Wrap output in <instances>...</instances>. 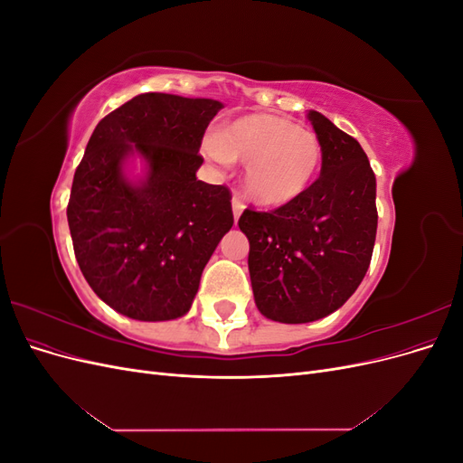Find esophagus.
I'll use <instances>...</instances> for the list:
<instances>
[{"instance_id":"esophagus-1","label":"esophagus","mask_w":463,"mask_h":463,"mask_svg":"<svg viewBox=\"0 0 463 463\" xmlns=\"http://www.w3.org/2000/svg\"><path fill=\"white\" fill-rule=\"evenodd\" d=\"M243 203L240 201V197H233L232 199V210H233V220H235V223H237V220H240V216H241V213H243Z\"/></svg>"}]
</instances>
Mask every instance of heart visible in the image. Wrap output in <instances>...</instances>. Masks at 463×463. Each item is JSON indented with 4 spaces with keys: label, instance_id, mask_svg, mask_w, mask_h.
Returning a JSON list of instances; mask_svg holds the SVG:
<instances>
[{
    "label": "heart",
    "instance_id": "obj_1",
    "mask_svg": "<svg viewBox=\"0 0 463 463\" xmlns=\"http://www.w3.org/2000/svg\"><path fill=\"white\" fill-rule=\"evenodd\" d=\"M204 150L220 164L241 162L245 197L262 206L298 199L315 179L322 160L318 137L286 118L250 114L208 137Z\"/></svg>",
    "mask_w": 463,
    "mask_h": 463
}]
</instances>
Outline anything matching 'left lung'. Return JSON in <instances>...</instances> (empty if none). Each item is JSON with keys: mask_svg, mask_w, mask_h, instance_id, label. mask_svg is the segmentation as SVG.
Instances as JSON below:
<instances>
[{"mask_svg": "<svg viewBox=\"0 0 463 463\" xmlns=\"http://www.w3.org/2000/svg\"><path fill=\"white\" fill-rule=\"evenodd\" d=\"M309 119L322 148L320 177L272 213L245 210L240 218L257 309L286 325L338 311L365 278L376 237L367 154L318 111Z\"/></svg>", "mask_w": 463, "mask_h": 463, "instance_id": "1", "label": "left lung"}]
</instances>
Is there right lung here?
Returning <instances> with one entry per match:
<instances>
[{
  "instance_id": "obj_1",
  "label": "right lung",
  "mask_w": 463,
  "mask_h": 463,
  "mask_svg": "<svg viewBox=\"0 0 463 463\" xmlns=\"http://www.w3.org/2000/svg\"><path fill=\"white\" fill-rule=\"evenodd\" d=\"M222 108L213 98L146 92L96 125L67 222L82 276L125 317L187 315L206 262L233 226L230 191L197 179L203 135Z\"/></svg>"
}]
</instances>
